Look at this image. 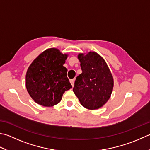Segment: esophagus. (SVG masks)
<instances>
[{"instance_id":"esophagus-1","label":"esophagus","mask_w":150,"mask_h":150,"mask_svg":"<svg viewBox=\"0 0 150 150\" xmlns=\"http://www.w3.org/2000/svg\"><path fill=\"white\" fill-rule=\"evenodd\" d=\"M74 81H75V80L74 79H73V80H70V83H71V84H72V87H74Z\"/></svg>"}]
</instances>
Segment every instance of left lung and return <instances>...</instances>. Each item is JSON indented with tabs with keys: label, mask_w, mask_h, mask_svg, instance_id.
I'll list each match as a JSON object with an SVG mask.
<instances>
[{
	"label": "left lung",
	"mask_w": 150,
	"mask_h": 150,
	"mask_svg": "<svg viewBox=\"0 0 150 150\" xmlns=\"http://www.w3.org/2000/svg\"><path fill=\"white\" fill-rule=\"evenodd\" d=\"M82 73L76 79L73 91L81 105L89 110L101 108L109 100L114 78L106 61L95 52L79 53Z\"/></svg>",
	"instance_id": "obj_1"
}]
</instances>
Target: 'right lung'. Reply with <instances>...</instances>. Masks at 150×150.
I'll list each match as a JSON object with an SVG mask.
<instances>
[{"label":"right lung","mask_w":150,"mask_h":150,"mask_svg":"<svg viewBox=\"0 0 150 150\" xmlns=\"http://www.w3.org/2000/svg\"><path fill=\"white\" fill-rule=\"evenodd\" d=\"M68 54L57 48L40 53L27 69L25 84L33 100L44 106H53L61 100L63 93L72 88L63 66Z\"/></svg>","instance_id":"1"}]
</instances>
